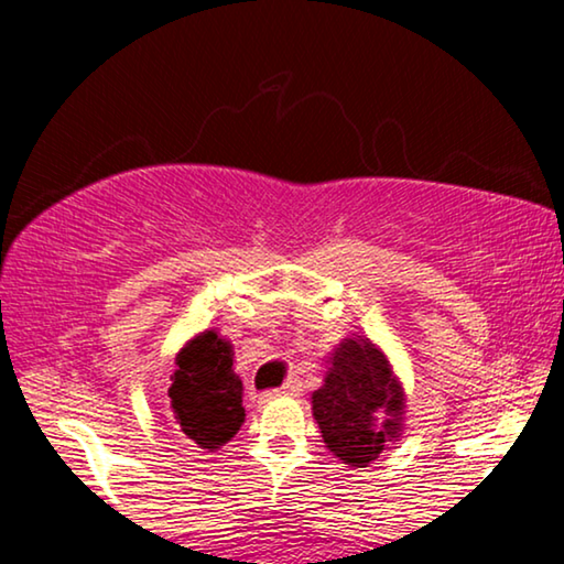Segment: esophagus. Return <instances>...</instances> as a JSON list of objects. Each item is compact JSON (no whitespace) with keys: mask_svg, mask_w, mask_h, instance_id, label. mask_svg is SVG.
<instances>
[{"mask_svg":"<svg viewBox=\"0 0 564 564\" xmlns=\"http://www.w3.org/2000/svg\"><path fill=\"white\" fill-rule=\"evenodd\" d=\"M279 395H291V398L301 395V383H299V380H285L283 388L279 390Z\"/></svg>","mask_w":564,"mask_h":564,"instance_id":"esophagus-1","label":"esophagus"}]
</instances>
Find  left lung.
<instances>
[{"label": "left lung", "instance_id": "8db88e82", "mask_svg": "<svg viewBox=\"0 0 564 564\" xmlns=\"http://www.w3.org/2000/svg\"><path fill=\"white\" fill-rule=\"evenodd\" d=\"M311 405L330 455L352 470L368 467L403 435L405 388L383 348L356 333L328 352Z\"/></svg>", "mask_w": 564, "mask_h": 564}]
</instances>
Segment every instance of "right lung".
<instances>
[{
    "mask_svg": "<svg viewBox=\"0 0 564 564\" xmlns=\"http://www.w3.org/2000/svg\"><path fill=\"white\" fill-rule=\"evenodd\" d=\"M243 383L234 370V346L216 328L196 333L176 352L171 410L191 447L214 453L241 431Z\"/></svg>",
    "mask_w": 564,
    "mask_h": 564,
    "instance_id": "obj_1",
    "label": "right lung"
}]
</instances>
